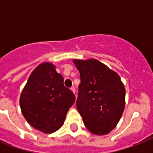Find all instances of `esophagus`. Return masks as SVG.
<instances>
[{
    "instance_id": "34e87169",
    "label": "esophagus",
    "mask_w": 153,
    "mask_h": 153,
    "mask_svg": "<svg viewBox=\"0 0 153 153\" xmlns=\"http://www.w3.org/2000/svg\"><path fill=\"white\" fill-rule=\"evenodd\" d=\"M71 90L72 92H73V93L75 94V88H74V87H71Z\"/></svg>"
}]
</instances>
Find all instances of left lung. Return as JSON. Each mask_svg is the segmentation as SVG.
I'll return each instance as SVG.
<instances>
[{
	"label": "left lung",
	"mask_w": 153,
	"mask_h": 153,
	"mask_svg": "<svg viewBox=\"0 0 153 153\" xmlns=\"http://www.w3.org/2000/svg\"><path fill=\"white\" fill-rule=\"evenodd\" d=\"M73 62L80 74L76 106L84 125L94 134H107L123 114L125 86L118 74L98 60Z\"/></svg>",
	"instance_id": "8db88e82"
}]
</instances>
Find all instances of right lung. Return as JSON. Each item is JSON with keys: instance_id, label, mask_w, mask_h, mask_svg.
<instances>
[{"instance_id": "obj_1", "label": "right lung", "mask_w": 153, "mask_h": 153, "mask_svg": "<svg viewBox=\"0 0 153 153\" xmlns=\"http://www.w3.org/2000/svg\"><path fill=\"white\" fill-rule=\"evenodd\" d=\"M75 96L63 85V78L51 62L39 64L30 74L20 94L21 112L36 129L52 133L64 122Z\"/></svg>"}]
</instances>
